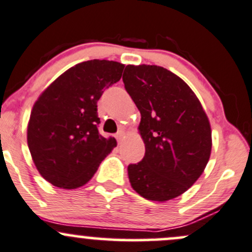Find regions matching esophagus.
I'll return each mask as SVG.
<instances>
[{"label": "esophagus", "instance_id": "esophagus-1", "mask_svg": "<svg viewBox=\"0 0 252 252\" xmlns=\"http://www.w3.org/2000/svg\"><path fill=\"white\" fill-rule=\"evenodd\" d=\"M123 137H124V131L123 130H119L117 134H116V139H117L118 144H121L123 141Z\"/></svg>", "mask_w": 252, "mask_h": 252}]
</instances>
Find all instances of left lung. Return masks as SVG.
I'll return each instance as SVG.
<instances>
[{"label": "left lung", "mask_w": 252, "mask_h": 252, "mask_svg": "<svg viewBox=\"0 0 252 252\" xmlns=\"http://www.w3.org/2000/svg\"><path fill=\"white\" fill-rule=\"evenodd\" d=\"M126 91L141 113L145 157L129 164L135 192L155 202L179 197L199 179L211 153L208 116L192 89L156 65H126Z\"/></svg>", "instance_id": "obj_1"}]
</instances>
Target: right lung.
Segmentation results:
<instances>
[{
    "instance_id": "1",
    "label": "right lung",
    "mask_w": 252,
    "mask_h": 252,
    "mask_svg": "<svg viewBox=\"0 0 252 252\" xmlns=\"http://www.w3.org/2000/svg\"><path fill=\"white\" fill-rule=\"evenodd\" d=\"M124 65L88 60L59 76L33 105L28 145L39 174L53 186L73 189L94 176L115 137L97 130V100L122 77Z\"/></svg>"
}]
</instances>
